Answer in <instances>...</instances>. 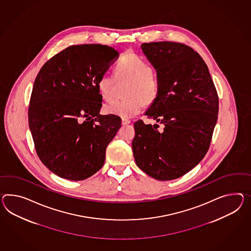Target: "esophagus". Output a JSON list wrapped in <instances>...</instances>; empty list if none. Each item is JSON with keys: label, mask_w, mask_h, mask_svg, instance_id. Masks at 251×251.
Here are the masks:
<instances>
[{"label": "esophagus", "mask_w": 251, "mask_h": 251, "mask_svg": "<svg viewBox=\"0 0 251 251\" xmlns=\"http://www.w3.org/2000/svg\"><path fill=\"white\" fill-rule=\"evenodd\" d=\"M128 123H130L129 120H127V119H123V120H122V124H123V125H127Z\"/></svg>", "instance_id": "1"}]
</instances>
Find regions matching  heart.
Masks as SVG:
<instances>
[{"mask_svg": "<svg viewBox=\"0 0 251 251\" xmlns=\"http://www.w3.org/2000/svg\"><path fill=\"white\" fill-rule=\"evenodd\" d=\"M117 81L128 83L125 100H116L104 106V112L122 118H131L139 114L145 104L155 101L159 92V80L152 69L141 56L128 51L117 62L115 75L103 73L99 77L98 88L101 97L110 100L114 97Z\"/></svg>", "mask_w": 251, "mask_h": 251, "instance_id": "b5f03b06", "label": "heart"}]
</instances>
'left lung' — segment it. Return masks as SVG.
<instances>
[{"label": "left lung", "instance_id": "1", "mask_svg": "<svg viewBox=\"0 0 251 251\" xmlns=\"http://www.w3.org/2000/svg\"><path fill=\"white\" fill-rule=\"evenodd\" d=\"M157 72L159 95L145 115L159 124L134 123L137 166L158 180L183 176L205 157L218 120L219 97L208 68L190 46L173 42L142 43Z\"/></svg>", "mask_w": 251, "mask_h": 251}]
</instances>
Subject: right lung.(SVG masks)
Masks as SVG:
<instances>
[{
	"label": "right lung",
	"instance_id": "right-lung-1",
	"mask_svg": "<svg viewBox=\"0 0 251 251\" xmlns=\"http://www.w3.org/2000/svg\"><path fill=\"white\" fill-rule=\"evenodd\" d=\"M118 57L107 45H73L45 62L37 75L29 126L38 157L59 177L83 180L103 166L122 120L100 114L98 80Z\"/></svg>",
	"mask_w": 251,
	"mask_h": 251
}]
</instances>
